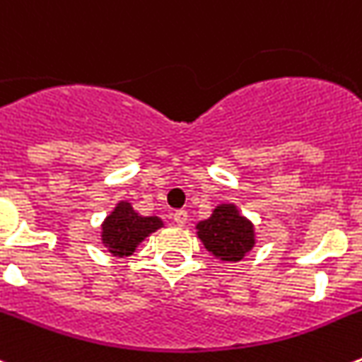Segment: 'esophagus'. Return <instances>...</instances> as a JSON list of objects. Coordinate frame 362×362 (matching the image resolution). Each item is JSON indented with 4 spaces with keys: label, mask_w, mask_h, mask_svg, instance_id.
Returning <instances> with one entry per match:
<instances>
[{
    "label": "esophagus",
    "mask_w": 362,
    "mask_h": 362,
    "mask_svg": "<svg viewBox=\"0 0 362 362\" xmlns=\"http://www.w3.org/2000/svg\"><path fill=\"white\" fill-rule=\"evenodd\" d=\"M173 220L177 221V226H178V227H184L185 223H187V211H184V209L175 211Z\"/></svg>",
    "instance_id": "obj_1"
}]
</instances>
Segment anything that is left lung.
<instances>
[{
    "label": "left lung",
    "instance_id": "8db88e82",
    "mask_svg": "<svg viewBox=\"0 0 362 362\" xmlns=\"http://www.w3.org/2000/svg\"><path fill=\"white\" fill-rule=\"evenodd\" d=\"M198 238L221 262H240L254 247V227L238 213L236 205L221 204L211 218L197 226Z\"/></svg>",
    "mask_w": 362,
    "mask_h": 362
}]
</instances>
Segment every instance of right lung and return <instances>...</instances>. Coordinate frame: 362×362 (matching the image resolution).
Wrapping results in <instances>:
<instances>
[{"label":"right lung","mask_w":362,"mask_h":362,"mask_svg":"<svg viewBox=\"0 0 362 362\" xmlns=\"http://www.w3.org/2000/svg\"><path fill=\"white\" fill-rule=\"evenodd\" d=\"M162 227L158 216H141L132 204L119 202L113 213L103 223V243L117 258L135 252L136 245L151 233Z\"/></svg>","instance_id":"1"}]
</instances>
